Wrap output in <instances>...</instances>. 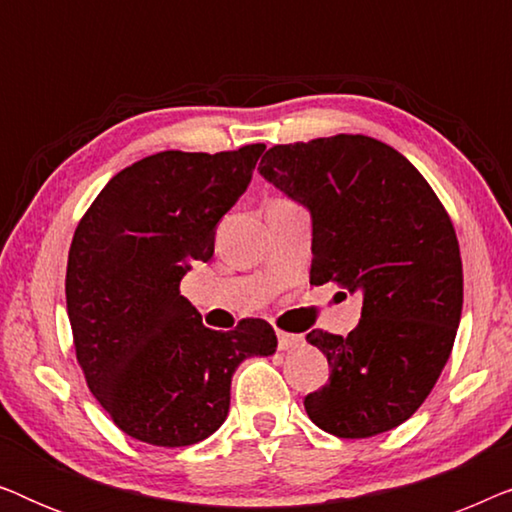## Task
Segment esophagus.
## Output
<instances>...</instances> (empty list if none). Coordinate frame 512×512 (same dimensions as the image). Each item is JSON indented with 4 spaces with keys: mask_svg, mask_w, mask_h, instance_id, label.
<instances>
[{
    "mask_svg": "<svg viewBox=\"0 0 512 512\" xmlns=\"http://www.w3.org/2000/svg\"><path fill=\"white\" fill-rule=\"evenodd\" d=\"M300 342H303V338H300V335L277 331V345H279V349H293V347H298Z\"/></svg>",
    "mask_w": 512,
    "mask_h": 512,
    "instance_id": "1",
    "label": "esophagus"
}]
</instances>
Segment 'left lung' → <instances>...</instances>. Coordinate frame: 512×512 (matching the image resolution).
I'll return each instance as SVG.
<instances>
[{
  "label": "left lung",
  "mask_w": 512,
  "mask_h": 512,
  "mask_svg": "<svg viewBox=\"0 0 512 512\" xmlns=\"http://www.w3.org/2000/svg\"><path fill=\"white\" fill-rule=\"evenodd\" d=\"M258 170L310 209V284L363 296L347 338L307 333L331 366L305 396L307 417L338 438L396 429L431 394L457 335L464 270L450 214L408 158L366 135L277 144Z\"/></svg>",
  "instance_id": "8db88e82"
}]
</instances>
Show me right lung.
<instances>
[{
  "instance_id": "obj_1",
  "label": "right lung",
  "mask_w": 512,
  "mask_h": 512,
  "mask_svg": "<svg viewBox=\"0 0 512 512\" xmlns=\"http://www.w3.org/2000/svg\"><path fill=\"white\" fill-rule=\"evenodd\" d=\"M263 149L137 160L76 226L65 279L76 361L118 429L142 443L212 436L228 415L235 368L277 349L265 319L212 331L179 291L191 263L214 256L216 223L247 191Z\"/></svg>"
}]
</instances>
